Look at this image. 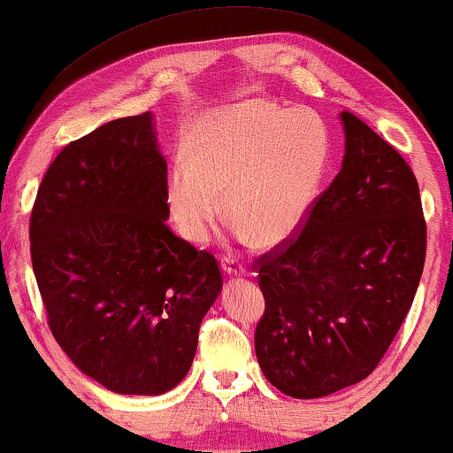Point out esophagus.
Listing matches in <instances>:
<instances>
[{
    "mask_svg": "<svg viewBox=\"0 0 453 453\" xmlns=\"http://www.w3.org/2000/svg\"><path fill=\"white\" fill-rule=\"evenodd\" d=\"M222 272H225L226 275H247V270L239 264V259L231 257V255H226V257H222Z\"/></svg>",
    "mask_w": 453,
    "mask_h": 453,
    "instance_id": "34e87169",
    "label": "esophagus"
}]
</instances>
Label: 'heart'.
<instances>
[{
  "instance_id": "b5f03b06",
  "label": "heart",
  "mask_w": 453,
  "mask_h": 453,
  "mask_svg": "<svg viewBox=\"0 0 453 453\" xmlns=\"http://www.w3.org/2000/svg\"><path fill=\"white\" fill-rule=\"evenodd\" d=\"M323 116L267 100H242L192 124L186 161L165 175L169 214L183 239L204 245L226 214L242 239L273 249L303 231L331 165Z\"/></svg>"
}]
</instances>
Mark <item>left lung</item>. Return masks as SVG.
Masks as SVG:
<instances>
[{"mask_svg": "<svg viewBox=\"0 0 453 453\" xmlns=\"http://www.w3.org/2000/svg\"><path fill=\"white\" fill-rule=\"evenodd\" d=\"M341 172L281 251L259 259V368L292 398L368 378L401 329L423 273L427 228L415 173L359 118L341 112Z\"/></svg>", "mask_w": 453, "mask_h": 453, "instance_id": "obj_1", "label": "left lung"}]
</instances>
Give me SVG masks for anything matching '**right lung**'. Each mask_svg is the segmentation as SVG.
Segmentation results:
<instances>
[{"instance_id": "1", "label": "right lung", "mask_w": 453, "mask_h": 453, "mask_svg": "<svg viewBox=\"0 0 453 453\" xmlns=\"http://www.w3.org/2000/svg\"><path fill=\"white\" fill-rule=\"evenodd\" d=\"M165 175L155 116L118 118L57 155L32 208V267L52 335L116 395L175 388L222 290L212 255L165 225Z\"/></svg>"}]
</instances>
